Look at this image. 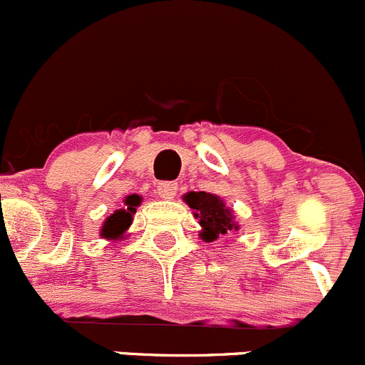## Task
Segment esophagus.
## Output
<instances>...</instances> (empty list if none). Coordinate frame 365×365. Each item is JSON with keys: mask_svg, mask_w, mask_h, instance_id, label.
<instances>
[{"mask_svg": "<svg viewBox=\"0 0 365 365\" xmlns=\"http://www.w3.org/2000/svg\"><path fill=\"white\" fill-rule=\"evenodd\" d=\"M178 193V182L174 181H165L158 184V195H160L163 200H172Z\"/></svg>", "mask_w": 365, "mask_h": 365, "instance_id": "obj_1", "label": "esophagus"}]
</instances>
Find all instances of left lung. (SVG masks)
Masks as SVG:
<instances>
[{
  "label": "left lung",
  "mask_w": 365,
  "mask_h": 365,
  "mask_svg": "<svg viewBox=\"0 0 365 365\" xmlns=\"http://www.w3.org/2000/svg\"><path fill=\"white\" fill-rule=\"evenodd\" d=\"M182 200L193 209V216L198 218L202 230H198L200 240L205 243H212L220 236L240 230V223L236 222V215L230 207H227L222 197L207 191H187L182 195Z\"/></svg>",
  "instance_id": "left-lung-1"
}]
</instances>
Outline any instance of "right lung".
<instances>
[{"label":"right lung","mask_w":365,"mask_h":365,"mask_svg":"<svg viewBox=\"0 0 365 365\" xmlns=\"http://www.w3.org/2000/svg\"><path fill=\"white\" fill-rule=\"evenodd\" d=\"M142 195H128L124 198V207L117 209L111 212L106 220H104L103 227H101V237L110 241H120L128 237V229L133 223V215L136 212V207L142 204Z\"/></svg>","instance_id":"1"}]
</instances>
